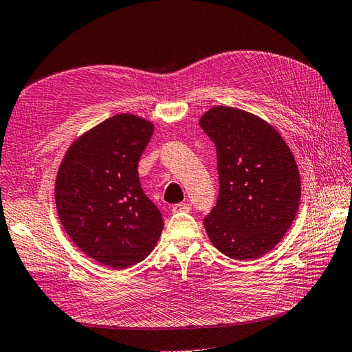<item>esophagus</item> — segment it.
Returning <instances> with one entry per match:
<instances>
[{"instance_id": "34e87169", "label": "esophagus", "mask_w": 352, "mask_h": 352, "mask_svg": "<svg viewBox=\"0 0 352 352\" xmlns=\"http://www.w3.org/2000/svg\"><path fill=\"white\" fill-rule=\"evenodd\" d=\"M190 210V204L189 202H179V204H175L172 207L173 212H180V211H189Z\"/></svg>"}]
</instances>
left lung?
Listing matches in <instances>:
<instances>
[{
    "mask_svg": "<svg viewBox=\"0 0 352 352\" xmlns=\"http://www.w3.org/2000/svg\"><path fill=\"white\" fill-rule=\"evenodd\" d=\"M199 126L216 145L220 184L207 235L230 258H258L280 242L300 207L295 157L270 123L241 109L211 107Z\"/></svg>",
    "mask_w": 352,
    "mask_h": 352,
    "instance_id": "8db88e82",
    "label": "left lung"
}]
</instances>
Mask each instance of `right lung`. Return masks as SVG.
Segmentation results:
<instances>
[{"label":"right lung","instance_id":"1","mask_svg":"<svg viewBox=\"0 0 352 352\" xmlns=\"http://www.w3.org/2000/svg\"><path fill=\"white\" fill-rule=\"evenodd\" d=\"M153 132L150 120L116 114L76 138L58 167L54 190L63 228L85 254L113 269L146 258L164 226L138 176Z\"/></svg>","mask_w":352,"mask_h":352}]
</instances>
